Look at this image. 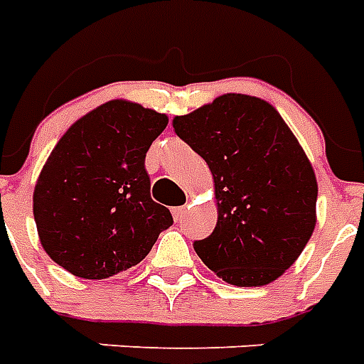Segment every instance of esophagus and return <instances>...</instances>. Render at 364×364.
Here are the masks:
<instances>
[{"mask_svg":"<svg viewBox=\"0 0 364 364\" xmlns=\"http://www.w3.org/2000/svg\"><path fill=\"white\" fill-rule=\"evenodd\" d=\"M185 213H187V208H185V205L171 208V215H173V219H176V221H181L183 217H185Z\"/></svg>","mask_w":364,"mask_h":364,"instance_id":"esophagus-1","label":"esophagus"}]
</instances>
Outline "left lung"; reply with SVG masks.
<instances>
[{
  "label": "left lung",
  "instance_id": "1",
  "mask_svg": "<svg viewBox=\"0 0 364 364\" xmlns=\"http://www.w3.org/2000/svg\"><path fill=\"white\" fill-rule=\"evenodd\" d=\"M173 130L208 162L217 227L194 249L230 285L260 287L282 276L316 228L317 179L276 107L223 94L173 119Z\"/></svg>",
  "mask_w": 364,
  "mask_h": 364
}]
</instances>
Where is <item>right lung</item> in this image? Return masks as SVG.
<instances>
[{
    "instance_id": "right-lung-1",
    "label": "right lung",
    "mask_w": 364,
    "mask_h": 364,
    "mask_svg": "<svg viewBox=\"0 0 364 364\" xmlns=\"http://www.w3.org/2000/svg\"><path fill=\"white\" fill-rule=\"evenodd\" d=\"M168 117L111 100L68 128L33 188L43 249L77 277L105 279L141 262L171 227L151 198L145 154Z\"/></svg>"
}]
</instances>
